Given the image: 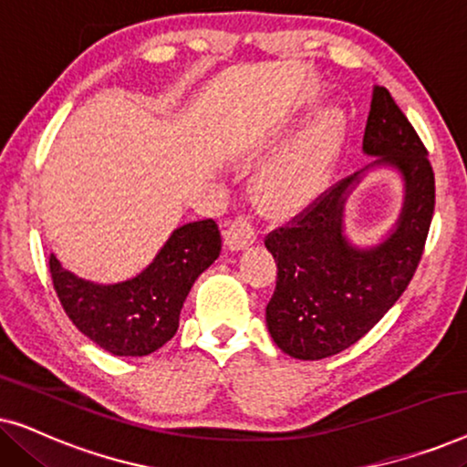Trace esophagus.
<instances>
[{"label":"esophagus","mask_w":467,"mask_h":467,"mask_svg":"<svg viewBox=\"0 0 467 467\" xmlns=\"http://www.w3.org/2000/svg\"><path fill=\"white\" fill-rule=\"evenodd\" d=\"M254 240H257V232H254L253 223L246 216H238L225 232V244L229 246V251H244Z\"/></svg>","instance_id":"obj_1"}]
</instances>
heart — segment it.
Masks as SVG:
<instances>
[{"mask_svg": "<svg viewBox=\"0 0 467 467\" xmlns=\"http://www.w3.org/2000/svg\"><path fill=\"white\" fill-rule=\"evenodd\" d=\"M344 120L334 112L312 120L254 181L261 206L270 213H291L321 193L342 144Z\"/></svg>", "mask_w": 467, "mask_h": 467, "instance_id": "b5f03b06", "label": "heart"}]
</instances>
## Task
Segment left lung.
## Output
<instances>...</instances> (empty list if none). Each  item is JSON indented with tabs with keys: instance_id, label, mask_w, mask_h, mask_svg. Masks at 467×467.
I'll list each match as a JSON object with an SVG mask.
<instances>
[{
	"instance_id": "1",
	"label": "left lung",
	"mask_w": 467,
	"mask_h": 467,
	"mask_svg": "<svg viewBox=\"0 0 467 467\" xmlns=\"http://www.w3.org/2000/svg\"><path fill=\"white\" fill-rule=\"evenodd\" d=\"M363 152L376 159L265 238L278 267L267 331L296 359H325L366 336L401 297L423 257L436 181L427 149L385 87H374ZM380 164L400 171L405 206L385 241L359 249L343 234V206L362 171Z\"/></svg>"
}]
</instances>
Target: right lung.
I'll return each instance as SVG.
<instances>
[{
	"label": "right lung",
	"mask_w": 467,
	"mask_h": 467,
	"mask_svg": "<svg viewBox=\"0 0 467 467\" xmlns=\"http://www.w3.org/2000/svg\"><path fill=\"white\" fill-rule=\"evenodd\" d=\"M219 253V227L206 219L174 229L157 257L123 283L78 278L55 253L48 265L63 310L88 340L112 355L144 357L174 337L191 286Z\"/></svg>",
	"instance_id": "right-lung-1"
}]
</instances>
